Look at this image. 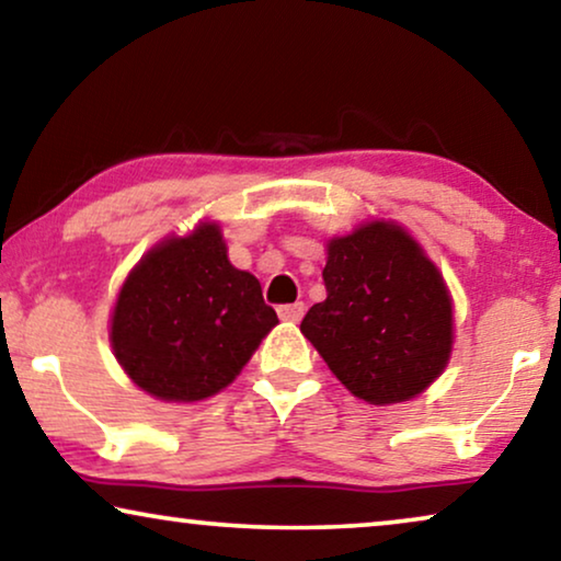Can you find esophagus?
<instances>
[{
    "instance_id": "esophagus-1",
    "label": "esophagus",
    "mask_w": 561,
    "mask_h": 561,
    "mask_svg": "<svg viewBox=\"0 0 561 561\" xmlns=\"http://www.w3.org/2000/svg\"><path fill=\"white\" fill-rule=\"evenodd\" d=\"M304 311H306L304 301H296V304H283V306H278V317H280L283 321H301Z\"/></svg>"
}]
</instances>
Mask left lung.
<instances>
[{
  "instance_id": "1",
  "label": "left lung",
  "mask_w": 561,
  "mask_h": 561,
  "mask_svg": "<svg viewBox=\"0 0 561 561\" xmlns=\"http://www.w3.org/2000/svg\"><path fill=\"white\" fill-rule=\"evenodd\" d=\"M321 275L327 298L301 332L350 393L401 403L439 378L451 352V298L403 227L370 221L334 237Z\"/></svg>"
}]
</instances>
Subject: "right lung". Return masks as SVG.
Instances as JSON below:
<instances>
[{"mask_svg":"<svg viewBox=\"0 0 561 561\" xmlns=\"http://www.w3.org/2000/svg\"><path fill=\"white\" fill-rule=\"evenodd\" d=\"M275 324L255 275L229 263L221 229L204 221L133 267L114 304L110 342L145 393L191 403L227 388Z\"/></svg>","mask_w":561,"mask_h":561,"instance_id":"right-lung-1","label":"right lung"}]
</instances>
